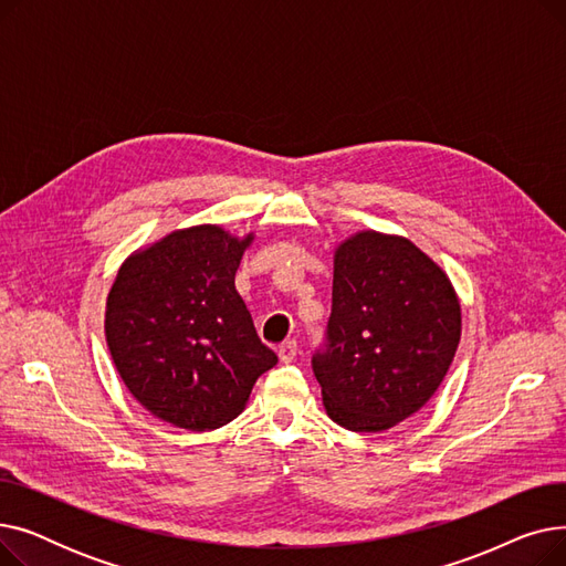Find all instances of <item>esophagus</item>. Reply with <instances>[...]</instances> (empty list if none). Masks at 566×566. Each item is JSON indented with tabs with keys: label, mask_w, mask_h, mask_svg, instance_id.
Masks as SVG:
<instances>
[{
	"label": "esophagus",
	"mask_w": 566,
	"mask_h": 566,
	"mask_svg": "<svg viewBox=\"0 0 566 566\" xmlns=\"http://www.w3.org/2000/svg\"><path fill=\"white\" fill-rule=\"evenodd\" d=\"M277 353H280V360H282V363H293L295 355H298V342H295V339L284 342Z\"/></svg>",
	"instance_id": "esophagus-1"
}]
</instances>
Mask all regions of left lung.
<instances>
[{
  "mask_svg": "<svg viewBox=\"0 0 566 566\" xmlns=\"http://www.w3.org/2000/svg\"><path fill=\"white\" fill-rule=\"evenodd\" d=\"M461 339V305L442 268L403 235L358 231L335 250L325 348L312 358L339 427L388 431L440 388Z\"/></svg>",
  "mask_w": 566,
  "mask_h": 566,
  "instance_id": "8db88e82",
  "label": "left lung"
}]
</instances>
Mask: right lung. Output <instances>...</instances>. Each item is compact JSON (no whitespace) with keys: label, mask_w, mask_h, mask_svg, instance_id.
Segmentation results:
<instances>
[{"label":"right lung","mask_w":566,"mask_h":566,"mask_svg":"<svg viewBox=\"0 0 566 566\" xmlns=\"http://www.w3.org/2000/svg\"><path fill=\"white\" fill-rule=\"evenodd\" d=\"M254 233L176 229L130 254L107 295L105 339L130 395L158 420L211 431L243 412L256 378L277 365L235 291Z\"/></svg>","instance_id":"obj_1"}]
</instances>
